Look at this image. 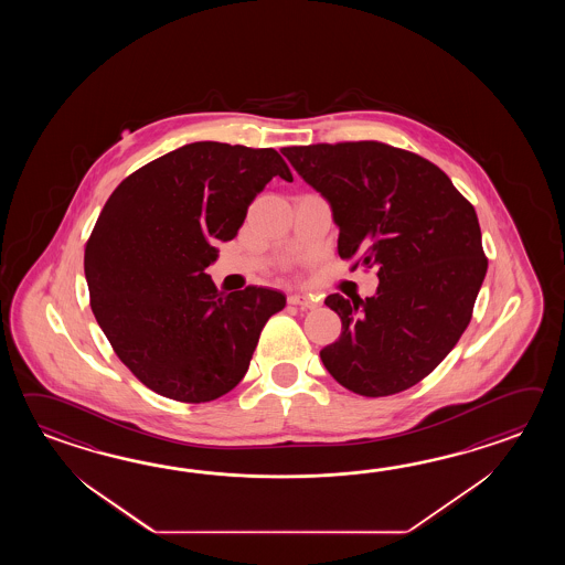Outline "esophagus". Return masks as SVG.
Listing matches in <instances>:
<instances>
[{
	"instance_id": "obj_1",
	"label": "esophagus",
	"mask_w": 565,
	"mask_h": 565,
	"mask_svg": "<svg viewBox=\"0 0 565 565\" xmlns=\"http://www.w3.org/2000/svg\"><path fill=\"white\" fill-rule=\"evenodd\" d=\"M288 302L290 305H295V307H300V309H315V307H319V300L312 299L309 295H288Z\"/></svg>"
}]
</instances>
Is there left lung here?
I'll list each match as a JSON object with an SVG mask.
<instances>
[{"instance_id": "1", "label": "left lung", "mask_w": 565, "mask_h": 565, "mask_svg": "<svg viewBox=\"0 0 565 565\" xmlns=\"http://www.w3.org/2000/svg\"><path fill=\"white\" fill-rule=\"evenodd\" d=\"M280 151L331 205L339 256H358L355 266H375L380 278L365 300L324 299L341 319V335L321 349L327 372L367 397L418 384L469 327L487 275L475 207L443 169L390 145Z\"/></svg>"}]
</instances>
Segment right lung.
I'll use <instances>...</instances> for the list:
<instances>
[{"instance_id":"1","label":"right lung","mask_w":565,"mask_h":565,"mask_svg":"<svg viewBox=\"0 0 565 565\" xmlns=\"http://www.w3.org/2000/svg\"><path fill=\"white\" fill-rule=\"evenodd\" d=\"M275 175V149L198 141L137 169L110 193L86 242L90 307L132 375L159 396L202 404L241 384L266 321L287 297L220 292L205 268Z\"/></svg>"}]
</instances>
